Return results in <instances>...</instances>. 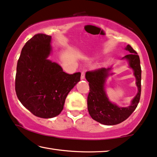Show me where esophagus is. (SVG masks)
<instances>
[{
	"mask_svg": "<svg viewBox=\"0 0 157 157\" xmlns=\"http://www.w3.org/2000/svg\"><path fill=\"white\" fill-rule=\"evenodd\" d=\"M84 78H85V72H84V71H82V72H81V80H83Z\"/></svg>",
	"mask_w": 157,
	"mask_h": 157,
	"instance_id": "esophagus-1",
	"label": "esophagus"
}]
</instances>
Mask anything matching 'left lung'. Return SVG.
Here are the masks:
<instances>
[{
    "mask_svg": "<svg viewBox=\"0 0 157 157\" xmlns=\"http://www.w3.org/2000/svg\"><path fill=\"white\" fill-rule=\"evenodd\" d=\"M129 53L122 59L128 61L129 67L134 71L138 92L128 107H119L111 103L105 90V83L111 68H101L87 71L86 78L88 81L90 90L87 104L88 113L93 119L105 125H114L123 122L130 116L137 108L141 95V70L140 56L130 45L125 48Z\"/></svg>",
    "mask_w": 157,
    "mask_h": 157,
    "instance_id": "left-lung-1",
    "label": "left lung"
}]
</instances>
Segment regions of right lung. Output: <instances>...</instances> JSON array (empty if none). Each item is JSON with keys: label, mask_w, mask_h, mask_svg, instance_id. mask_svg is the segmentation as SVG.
<instances>
[{"label": "right lung", "mask_w": 157, "mask_h": 157, "mask_svg": "<svg viewBox=\"0 0 157 157\" xmlns=\"http://www.w3.org/2000/svg\"><path fill=\"white\" fill-rule=\"evenodd\" d=\"M51 36L37 34L25 43L17 61L15 92L35 116L52 118L62 112L66 98L80 81L81 73L69 74L48 59Z\"/></svg>", "instance_id": "1"}]
</instances>
